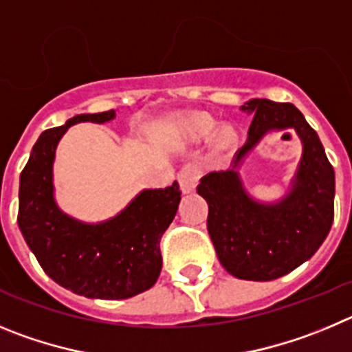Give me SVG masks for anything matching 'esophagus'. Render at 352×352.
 I'll return each mask as SVG.
<instances>
[{
    "mask_svg": "<svg viewBox=\"0 0 352 352\" xmlns=\"http://www.w3.org/2000/svg\"><path fill=\"white\" fill-rule=\"evenodd\" d=\"M179 184H180V189H182L184 195H189L196 189L198 186V180H199V170L196 168L195 164H186L182 170L179 172Z\"/></svg>",
    "mask_w": 352,
    "mask_h": 352,
    "instance_id": "1",
    "label": "esophagus"
}]
</instances>
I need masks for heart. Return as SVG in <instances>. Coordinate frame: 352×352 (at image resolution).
I'll use <instances>...</instances> for the list:
<instances>
[{"instance_id": "1", "label": "heart", "mask_w": 352, "mask_h": 352, "mask_svg": "<svg viewBox=\"0 0 352 352\" xmlns=\"http://www.w3.org/2000/svg\"><path fill=\"white\" fill-rule=\"evenodd\" d=\"M219 122L212 119L207 113H191V116L186 119V129L189 131L192 138L196 140H207V138L214 137V151L217 154H230L233 148L236 147V142H239V133L233 126H224L223 129H219Z\"/></svg>"}]
</instances>
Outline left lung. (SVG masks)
Listing matches in <instances>:
<instances>
[{"instance_id":"8db88e82","label":"left lung","mask_w":352,"mask_h":352,"mask_svg":"<svg viewBox=\"0 0 352 352\" xmlns=\"http://www.w3.org/2000/svg\"><path fill=\"white\" fill-rule=\"evenodd\" d=\"M249 137L235 154L233 168L201 179L198 195L208 204L207 228L228 274L243 280H274L316 254L333 223L335 172L318 133L291 103L251 100ZM294 129L302 140V160L290 191L278 202L252 198L238 175L239 164L270 131Z\"/></svg>"}]
</instances>
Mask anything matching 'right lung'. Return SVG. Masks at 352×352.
<instances>
[{
    "mask_svg": "<svg viewBox=\"0 0 352 352\" xmlns=\"http://www.w3.org/2000/svg\"><path fill=\"white\" fill-rule=\"evenodd\" d=\"M116 110L80 113L47 129L21 173L17 223L40 267L59 286L85 298L124 300L151 289L161 274L160 242L179 208V184L144 189L113 217L82 223L54 198L56 148L69 126L112 121Z\"/></svg>",
    "mask_w": 352,
    "mask_h": 352,
    "instance_id": "right-lung-1",
    "label": "right lung"
}]
</instances>
